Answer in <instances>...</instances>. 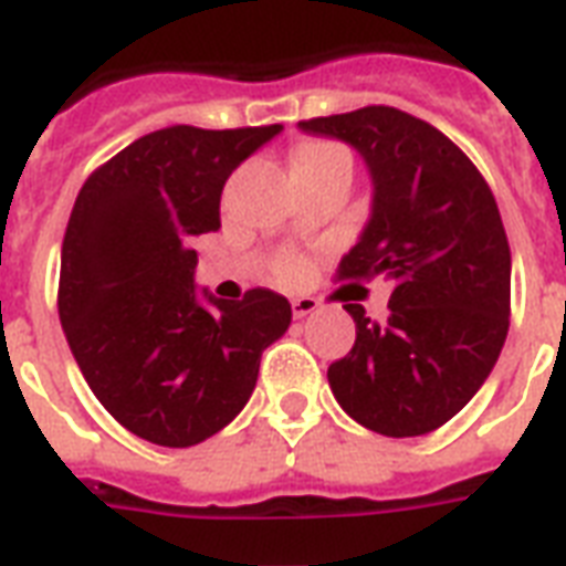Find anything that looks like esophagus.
<instances>
[{"label":"esophagus","instance_id":"esophagus-1","mask_svg":"<svg viewBox=\"0 0 566 566\" xmlns=\"http://www.w3.org/2000/svg\"><path fill=\"white\" fill-rule=\"evenodd\" d=\"M291 308H293V317L302 321V317H308V314L317 312V308H321V302L314 300V296H296V300L291 302Z\"/></svg>","mask_w":566,"mask_h":566}]
</instances>
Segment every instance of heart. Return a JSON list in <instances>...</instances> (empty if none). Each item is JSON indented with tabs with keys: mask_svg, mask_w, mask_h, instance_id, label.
Here are the masks:
<instances>
[{
	"mask_svg": "<svg viewBox=\"0 0 566 566\" xmlns=\"http://www.w3.org/2000/svg\"><path fill=\"white\" fill-rule=\"evenodd\" d=\"M340 150L332 148V145H302L300 150H296V157H293V168H312L317 166V163H326V159L338 157ZM282 279L284 282H296L302 275V261L300 258H287L282 264Z\"/></svg>",
	"mask_w": 566,
	"mask_h": 566,
	"instance_id": "heart-1",
	"label": "heart"
}]
</instances>
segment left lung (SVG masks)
Returning <instances> with one entry per match:
<instances>
[{
    "label": "left lung",
    "mask_w": 566,
    "mask_h": 566,
    "mask_svg": "<svg viewBox=\"0 0 566 566\" xmlns=\"http://www.w3.org/2000/svg\"><path fill=\"white\" fill-rule=\"evenodd\" d=\"M350 145L370 175V213L340 279L391 282L388 317L356 323L353 350L329 365L340 409L382 437H424L484 386L507 338L511 245L472 159L427 120L391 106L300 120Z\"/></svg>",
    "instance_id": "8db88e82"
}]
</instances>
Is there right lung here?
Instances as JSON below:
<instances>
[{
    "instance_id": "obj_1",
    "label": "right lung",
    "mask_w": 566,
    "mask_h": 566,
    "mask_svg": "<svg viewBox=\"0 0 566 566\" xmlns=\"http://www.w3.org/2000/svg\"><path fill=\"white\" fill-rule=\"evenodd\" d=\"M282 124L154 129L94 171L62 243L59 317L82 377L118 424L189 448L249 403L261 353L291 326L270 287L219 300L192 237L219 231L222 187Z\"/></svg>"
}]
</instances>
